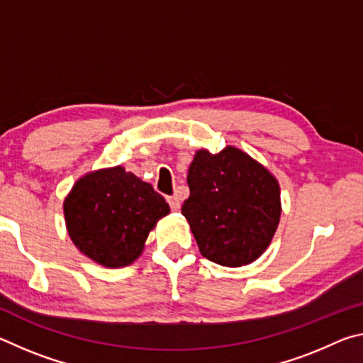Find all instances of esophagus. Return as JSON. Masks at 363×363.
Masks as SVG:
<instances>
[{"label": "esophagus", "mask_w": 363, "mask_h": 363, "mask_svg": "<svg viewBox=\"0 0 363 363\" xmlns=\"http://www.w3.org/2000/svg\"><path fill=\"white\" fill-rule=\"evenodd\" d=\"M167 200H168V203H169V208H171V210H173V211H177V210H179V208H181V200L177 199L176 195L168 196Z\"/></svg>", "instance_id": "esophagus-1"}]
</instances>
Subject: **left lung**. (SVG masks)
<instances>
[{"mask_svg": "<svg viewBox=\"0 0 363 363\" xmlns=\"http://www.w3.org/2000/svg\"><path fill=\"white\" fill-rule=\"evenodd\" d=\"M187 184L182 214L206 259L238 267L264 253L280 219L279 182L266 168L235 147L199 150Z\"/></svg>", "mask_w": 363, "mask_h": 363, "instance_id": "obj_1", "label": "left lung"}]
</instances>
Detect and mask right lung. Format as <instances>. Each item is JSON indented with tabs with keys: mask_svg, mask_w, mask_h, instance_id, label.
I'll list each match as a JSON object with an SVG mask.
<instances>
[{
	"mask_svg": "<svg viewBox=\"0 0 363 363\" xmlns=\"http://www.w3.org/2000/svg\"><path fill=\"white\" fill-rule=\"evenodd\" d=\"M168 213V203L150 184L121 167L82 177L64 203L73 243L107 267L136 259L150 229Z\"/></svg>",
	"mask_w": 363,
	"mask_h": 363,
	"instance_id": "1",
	"label": "right lung"
}]
</instances>
